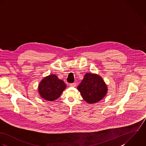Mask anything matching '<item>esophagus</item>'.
<instances>
[{
	"mask_svg": "<svg viewBox=\"0 0 146 146\" xmlns=\"http://www.w3.org/2000/svg\"><path fill=\"white\" fill-rule=\"evenodd\" d=\"M70 86V87H72V88H74L76 86V83H72V84H69Z\"/></svg>",
	"mask_w": 146,
	"mask_h": 146,
	"instance_id": "1",
	"label": "esophagus"
}]
</instances>
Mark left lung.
I'll return each mask as SVG.
<instances>
[{
    "label": "left lung",
    "mask_w": 146,
    "mask_h": 146,
    "mask_svg": "<svg viewBox=\"0 0 146 146\" xmlns=\"http://www.w3.org/2000/svg\"><path fill=\"white\" fill-rule=\"evenodd\" d=\"M77 88L84 99L91 104L100 101L107 92L104 81L96 74L86 73Z\"/></svg>",
    "instance_id": "8db88e82"
}]
</instances>
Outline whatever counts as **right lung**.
Returning a JSON list of instances; mask_svg holds the SVG:
<instances>
[{"instance_id": "obj_1", "label": "right lung", "mask_w": 146, "mask_h": 146, "mask_svg": "<svg viewBox=\"0 0 146 146\" xmlns=\"http://www.w3.org/2000/svg\"><path fill=\"white\" fill-rule=\"evenodd\" d=\"M66 88L65 84L56 75H51L43 78L39 85L38 91L40 96L48 101L58 98Z\"/></svg>"}]
</instances>
